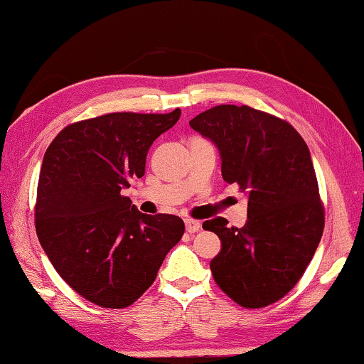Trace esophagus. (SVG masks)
Returning a JSON list of instances; mask_svg holds the SVG:
<instances>
[{"mask_svg":"<svg viewBox=\"0 0 364 364\" xmlns=\"http://www.w3.org/2000/svg\"><path fill=\"white\" fill-rule=\"evenodd\" d=\"M184 224H186V231L189 234L198 232L201 229V223L196 221V219H184Z\"/></svg>","mask_w":364,"mask_h":364,"instance_id":"obj_1","label":"esophagus"}]
</instances>
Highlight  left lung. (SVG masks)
<instances>
[{"mask_svg": "<svg viewBox=\"0 0 364 364\" xmlns=\"http://www.w3.org/2000/svg\"><path fill=\"white\" fill-rule=\"evenodd\" d=\"M221 151L223 178L247 194V221L203 223L221 252L211 272L244 309H262L294 289L325 228V208L309 146L289 122L249 105H216L189 122Z\"/></svg>", "mask_w": 364, "mask_h": 364, "instance_id": "obj_1", "label": "left lung"}]
</instances>
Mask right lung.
Instances as JSON below:
<instances>
[{
	"instance_id": "add662e5",
	"label": "right lung",
	"mask_w": 364,
	"mask_h": 364,
	"mask_svg": "<svg viewBox=\"0 0 364 364\" xmlns=\"http://www.w3.org/2000/svg\"><path fill=\"white\" fill-rule=\"evenodd\" d=\"M114 112L74 122L44 153L34 218L50 264L70 289L104 309H125L153 282L181 240L173 214L148 216L122 194L145 175L151 143L180 120Z\"/></svg>"
}]
</instances>
